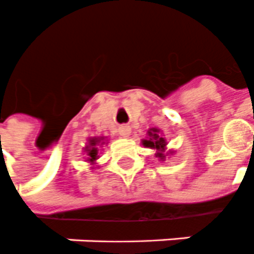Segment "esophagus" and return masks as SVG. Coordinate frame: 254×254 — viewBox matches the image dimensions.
<instances>
[{
  "label": "esophagus",
  "instance_id": "1",
  "mask_svg": "<svg viewBox=\"0 0 254 254\" xmlns=\"http://www.w3.org/2000/svg\"><path fill=\"white\" fill-rule=\"evenodd\" d=\"M119 131H120V135H123V137H129L131 133V129H130V127L125 125V127H120Z\"/></svg>",
  "mask_w": 254,
  "mask_h": 254
}]
</instances>
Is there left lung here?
I'll use <instances>...</instances> for the list:
<instances>
[{
	"instance_id": "left-lung-1",
	"label": "left lung",
	"mask_w": 254,
	"mask_h": 254,
	"mask_svg": "<svg viewBox=\"0 0 254 254\" xmlns=\"http://www.w3.org/2000/svg\"><path fill=\"white\" fill-rule=\"evenodd\" d=\"M142 145L147 149L154 150V155L159 161H166V157L170 158V155L175 154V150L167 149L166 137L163 134V131L158 127H150L146 133V138H143Z\"/></svg>"
}]
</instances>
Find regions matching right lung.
I'll use <instances>...</instances> for the list:
<instances>
[{
    "instance_id": "obj_1",
    "label": "right lung",
    "mask_w": 254,
    "mask_h": 254,
    "mask_svg": "<svg viewBox=\"0 0 254 254\" xmlns=\"http://www.w3.org/2000/svg\"><path fill=\"white\" fill-rule=\"evenodd\" d=\"M109 143V139L105 135H100V137H89L87 139V143H85V147L83 149V151L87 155L85 158V162H88L91 165L92 170L99 169L97 166V159L100 158L99 155V147L107 146Z\"/></svg>"
}]
</instances>
